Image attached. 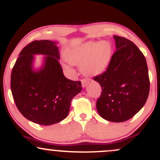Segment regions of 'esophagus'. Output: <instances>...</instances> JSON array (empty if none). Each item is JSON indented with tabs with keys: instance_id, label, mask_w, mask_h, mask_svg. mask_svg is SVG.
Segmentation results:
<instances>
[{
	"instance_id": "esophagus-1",
	"label": "esophagus",
	"mask_w": 160,
	"mask_h": 160,
	"mask_svg": "<svg viewBox=\"0 0 160 160\" xmlns=\"http://www.w3.org/2000/svg\"><path fill=\"white\" fill-rule=\"evenodd\" d=\"M88 82H89V80H86V79H82V80H81V84H82V87L84 88L86 87V86L87 85Z\"/></svg>"
}]
</instances>
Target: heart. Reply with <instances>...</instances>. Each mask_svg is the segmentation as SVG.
<instances>
[{
    "label": "heart",
    "mask_w": 160,
    "mask_h": 160,
    "mask_svg": "<svg viewBox=\"0 0 160 160\" xmlns=\"http://www.w3.org/2000/svg\"><path fill=\"white\" fill-rule=\"evenodd\" d=\"M65 58L71 65H81L82 74L98 76L107 71L112 58V47L108 41H90L66 51ZM64 67L67 66L64 65Z\"/></svg>",
    "instance_id": "b5f03b06"
}]
</instances>
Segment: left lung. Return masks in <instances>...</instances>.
<instances>
[{"instance_id":"obj_1","label":"left lung","mask_w":160,"mask_h":160,"mask_svg":"<svg viewBox=\"0 0 160 160\" xmlns=\"http://www.w3.org/2000/svg\"><path fill=\"white\" fill-rule=\"evenodd\" d=\"M113 38L117 51L109 67L93 80L102 90L96 103L99 115L120 122L131 119L146 103L150 80L146 59L137 46L122 37Z\"/></svg>"}]
</instances>
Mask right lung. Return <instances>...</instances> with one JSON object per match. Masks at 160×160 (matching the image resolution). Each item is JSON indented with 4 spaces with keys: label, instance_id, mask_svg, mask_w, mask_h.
Instances as JSON below:
<instances>
[{
    "label": "right lung",
    "instance_id": "1",
    "mask_svg": "<svg viewBox=\"0 0 160 160\" xmlns=\"http://www.w3.org/2000/svg\"><path fill=\"white\" fill-rule=\"evenodd\" d=\"M58 43L34 40L22 49L11 73V91L16 107L25 118L49 126L67 117L71 102L82 90L81 82L64 76ZM35 54L42 65L34 68Z\"/></svg>",
    "mask_w": 160,
    "mask_h": 160
}]
</instances>
